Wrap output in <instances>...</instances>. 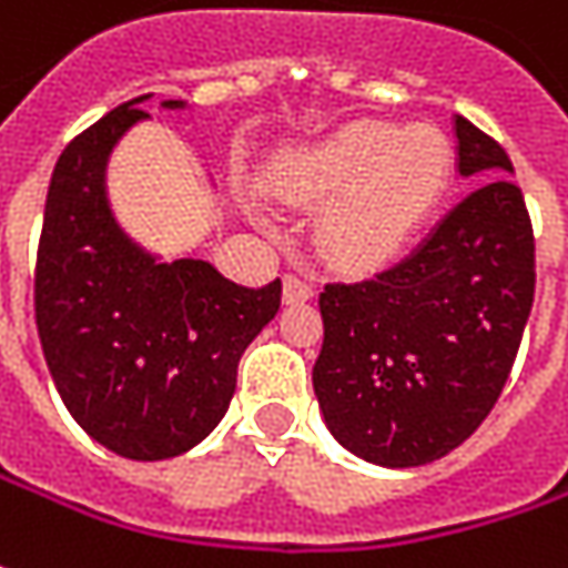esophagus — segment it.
Listing matches in <instances>:
<instances>
[{
  "mask_svg": "<svg viewBox=\"0 0 568 568\" xmlns=\"http://www.w3.org/2000/svg\"><path fill=\"white\" fill-rule=\"evenodd\" d=\"M314 298V285L305 280V276H298V273H288L283 280V302L285 305H305Z\"/></svg>",
  "mask_w": 568,
  "mask_h": 568,
  "instance_id": "esophagus-1",
  "label": "esophagus"
}]
</instances>
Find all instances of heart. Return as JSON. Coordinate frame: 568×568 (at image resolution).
Segmentation results:
<instances>
[{
  "instance_id": "b5f03b06",
  "label": "heart",
  "mask_w": 568,
  "mask_h": 568,
  "mask_svg": "<svg viewBox=\"0 0 568 568\" xmlns=\"http://www.w3.org/2000/svg\"><path fill=\"white\" fill-rule=\"evenodd\" d=\"M455 174V149L435 126L356 120L295 149L276 168L285 203H327L321 251L343 270H382L407 254Z\"/></svg>"
}]
</instances>
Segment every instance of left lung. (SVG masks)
<instances>
[{
  "instance_id": "left-lung-1",
  "label": "left lung",
  "mask_w": 568,
  "mask_h": 568,
  "mask_svg": "<svg viewBox=\"0 0 568 568\" xmlns=\"http://www.w3.org/2000/svg\"><path fill=\"white\" fill-rule=\"evenodd\" d=\"M457 171L483 184L407 260L321 292L314 394L333 438L419 467L470 438L515 365L534 305V229L506 149L455 116Z\"/></svg>"
}]
</instances>
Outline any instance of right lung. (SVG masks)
<instances>
[{
    "instance_id": "add662e5",
    "label": "right lung",
    "mask_w": 568,
    "mask_h": 568,
    "mask_svg": "<svg viewBox=\"0 0 568 568\" xmlns=\"http://www.w3.org/2000/svg\"><path fill=\"white\" fill-rule=\"evenodd\" d=\"M133 98L62 149L34 270V314L62 404L130 460H164L210 435L232 404L237 362L280 311L283 283L244 288L206 260L161 263L113 222L104 168L149 113ZM184 108V101H164Z\"/></svg>"
}]
</instances>
